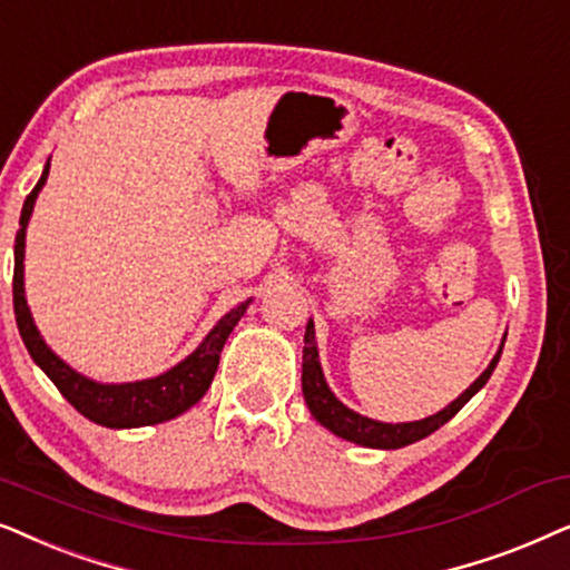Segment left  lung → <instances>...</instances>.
<instances>
[{"mask_svg": "<svg viewBox=\"0 0 570 570\" xmlns=\"http://www.w3.org/2000/svg\"><path fill=\"white\" fill-rule=\"evenodd\" d=\"M503 352V348H500ZM500 352L492 356L490 367L476 377V381L469 385V389L461 393V396L443 409V412L428 416V420L420 422H404V424H385V422H375L367 420V416L352 412V409L341 404V401L333 396L328 383H325L321 362H317V346H315V325L313 321L307 323L305 331V356H302V393H305V401L309 406V412L323 428H328L331 432H336L338 438L352 440V443L367 445V449H401V445L416 443V440L428 438L430 432H435L438 428H443L451 416L459 414V409L466 404L469 399L474 396L476 391L482 389L484 383L490 381L492 370L500 360Z\"/></svg>", "mask_w": 570, "mask_h": 570, "instance_id": "left-lung-1", "label": "left lung"}]
</instances>
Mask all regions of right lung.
Returning <instances> with one entry per match:
<instances>
[{"label": "right lung", "instance_id": "1", "mask_svg": "<svg viewBox=\"0 0 570 570\" xmlns=\"http://www.w3.org/2000/svg\"><path fill=\"white\" fill-rule=\"evenodd\" d=\"M49 177V164L43 169L38 185L30 189V195L22 203L20 214V229L14 237V273H12V305H14V321H18L20 336L26 341V348L33 356V362L51 377V383L57 385L59 393L78 409L82 416H88L90 422L104 424V428H142V424H158L174 416L187 412L189 406L197 404L203 399V393L208 391L210 381H214L218 360H222V348L234 331V325L239 323V317L245 315L249 305L242 302L232 309L229 315H224L214 331L208 333L206 341L187 356L185 362H179L177 367H171L169 373L150 377V381L138 383H121V385H104L94 383L88 377L75 373L72 367L59 360L51 348L43 344L41 333L33 325L30 317L26 289H22V257H26V226L28 218L33 214V203L38 197V189L43 187V181Z\"/></svg>", "mask_w": 570, "mask_h": 570}]
</instances>
